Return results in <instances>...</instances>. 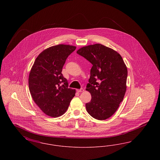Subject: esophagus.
Returning <instances> with one entry per match:
<instances>
[{
    "label": "esophagus",
    "mask_w": 160,
    "mask_h": 160,
    "mask_svg": "<svg viewBox=\"0 0 160 160\" xmlns=\"http://www.w3.org/2000/svg\"><path fill=\"white\" fill-rule=\"evenodd\" d=\"M83 91L84 89L83 88H81L80 89H77V92H82Z\"/></svg>",
    "instance_id": "obj_1"
}]
</instances>
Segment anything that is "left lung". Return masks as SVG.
<instances>
[{"label": "left lung", "mask_w": 160, "mask_h": 160, "mask_svg": "<svg viewBox=\"0 0 160 160\" xmlns=\"http://www.w3.org/2000/svg\"><path fill=\"white\" fill-rule=\"evenodd\" d=\"M77 53L93 65L86 89L92 96L86 104V110L93 118L106 120L123 99L128 76L126 65L117 52L101 44L83 47Z\"/></svg>", "instance_id": "left-lung-1"}]
</instances>
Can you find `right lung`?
<instances>
[{"label": "right lung", "instance_id": "add662e5", "mask_svg": "<svg viewBox=\"0 0 160 160\" xmlns=\"http://www.w3.org/2000/svg\"><path fill=\"white\" fill-rule=\"evenodd\" d=\"M75 46L59 44L50 47L38 55L31 68L29 88L32 97L45 114L57 118L64 114L76 90L68 88L62 71Z\"/></svg>", "mask_w": 160, "mask_h": 160}]
</instances>
